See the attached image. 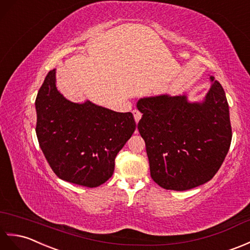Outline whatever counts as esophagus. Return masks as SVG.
<instances>
[{"instance_id": "obj_1", "label": "esophagus", "mask_w": 250, "mask_h": 250, "mask_svg": "<svg viewBox=\"0 0 250 250\" xmlns=\"http://www.w3.org/2000/svg\"><path fill=\"white\" fill-rule=\"evenodd\" d=\"M132 114H134V118H135V121H136V123L138 124V123H139V121H140V119H141V116H142V113L140 112V111H138V110H134V111H132Z\"/></svg>"}]
</instances>
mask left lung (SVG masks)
<instances>
[{
  "mask_svg": "<svg viewBox=\"0 0 250 250\" xmlns=\"http://www.w3.org/2000/svg\"><path fill=\"white\" fill-rule=\"evenodd\" d=\"M209 79L212 85L202 102H189L185 94H162L137 103L151 176L165 189L183 191L208 182L228 154L229 104L220 83Z\"/></svg>",
  "mask_w": 250,
  "mask_h": 250,
  "instance_id": "1",
  "label": "left lung"
}]
</instances>
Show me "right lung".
Instances as JSON below:
<instances>
[{
    "label": "right lung",
    "mask_w": 250,
    "mask_h": 250,
    "mask_svg": "<svg viewBox=\"0 0 250 250\" xmlns=\"http://www.w3.org/2000/svg\"><path fill=\"white\" fill-rule=\"evenodd\" d=\"M55 82L52 69L35 101L40 146L61 180L97 187L112 176L116 155L136 129L134 115L90 101L70 102L58 91Z\"/></svg>",
    "instance_id": "obj_1"
}]
</instances>
